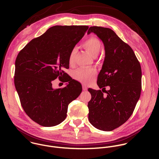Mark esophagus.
Returning <instances> with one entry per match:
<instances>
[{
    "label": "esophagus",
    "mask_w": 159,
    "mask_h": 159,
    "mask_svg": "<svg viewBox=\"0 0 159 159\" xmlns=\"http://www.w3.org/2000/svg\"><path fill=\"white\" fill-rule=\"evenodd\" d=\"M82 89L83 90H84V91H85V90H87V87L85 85H82Z\"/></svg>",
    "instance_id": "esophagus-1"
}]
</instances>
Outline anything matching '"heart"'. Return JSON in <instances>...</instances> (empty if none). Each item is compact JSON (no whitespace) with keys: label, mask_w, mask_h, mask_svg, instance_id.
I'll return each mask as SVG.
<instances>
[{"label":"heart","mask_w":159,"mask_h":159,"mask_svg":"<svg viewBox=\"0 0 159 159\" xmlns=\"http://www.w3.org/2000/svg\"><path fill=\"white\" fill-rule=\"evenodd\" d=\"M84 48L93 57H96L102 50V44L101 41L96 38H90L86 40L82 44ZM76 49L72 50L69 57V63L72 64L74 61ZM96 71L94 69L89 68H82L74 72V76L75 79L83 83H88L94 77Z\"/></svg>","instance_id":"b5f03b06"}]
</instances>
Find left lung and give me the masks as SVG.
I'll return each instance as SVG.
<instances>
[{"instance_id": "left-lung-1", "label": "left lung", "mask_w": 159, "mask_h": 159, "mask_svg": "<svg viewBox=\"0 0 159 159\" xmlns=\"http://www.w3.org/2000/svg\"><path fill=\"white\" fill-rule=\"evenodd\" d=\"M90 33L102 41L105 50L98 85L102 91L106 86L110 89L105 90L106 95L101 90L88 89L91 94L88 102L89 120L98 129L112 131L129 118L140 97L141 66L132 48L112 30L91 26L87 34Z\"/></svg>"}]
</instances>
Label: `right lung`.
Returning a JSON list of instances; mask_svg holds the SVG:
<instances>
[{"mask_svg":"<svg viewBox=\"0 0 159 159\" xmlns=\"http://www.w3.org/2000/svg\"><path fill=\"white\" fill-rule=\"evenodd\" d=\"M87 26H54L32 39L18 54L14 84L27 115L43 126L59 125L66 117L68 106L79 97L82 85L66 77L70 52L83 38ZM57 77L69 81L63 89H53Z\"/></svg>","mask_w":159,"mask_h":159,"instance_id":"1","label":"right lung"}]
</instances>
